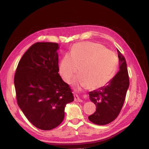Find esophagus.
Segmentation results:
<instances>
[{"label":"esophagus","instance_id":"1","mask_svg":"<svg viewBox=\"0 0 149 149\" xmlns=\"http://www.w3.org/2000/svg\"><path fill=\"white\" fill-rule=\"evenodd\" d=\"M74 100L75 102H82V100L79 99V97L77 95H74Z\"/></svg>","mask_w":149,"mask_h":149}]
</instances>
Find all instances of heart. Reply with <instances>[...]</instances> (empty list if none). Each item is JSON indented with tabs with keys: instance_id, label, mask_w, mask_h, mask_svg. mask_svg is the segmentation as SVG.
Here are the masks:
<instances>
[{
	"instance_id": "b5f03b06",
	"label": "heart",
	"mask_w": 149,
	"mask_h": 149,
	"mask_svg": "<svg viewBox=\"0 0 149 149\" xmlns=\"http://www.w3.org/2000/svg\"><path fill=\"white\" fill-rule=\"evenodd\" d=\"M118 65V58L112 50L102 45L84 42L74 45L70 54L63 57L59 72L62 79L70 83L79 68L81 75L75 81L84 87L97 89L109 81Z\"/></svg>"
}]
</instances>
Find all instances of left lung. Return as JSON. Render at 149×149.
I'll use <instances>...</instances> for the list:
<instances>
[{
    "mask_svg": "<svg viewBox=\"0 0 149 149\" xmlns=\"http://www.w3.org/2000/svg\"><path fill=\"white\" fill-rule=\"evenodd\" d=\"M120 70L107 86L89 92V98L96 105L94 114L88 118L95 124L103 125L112 122L119 115L129 88L130 79L125 57L117 50Z\"/></svg>",
    "mask_w": 149,
    "mask_h": 149,
    "instance_id": "1",
    "label": "left lung"
}]
</instances>
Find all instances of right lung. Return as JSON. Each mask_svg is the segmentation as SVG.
I'll use <instances>...</instances> for the list:
<instances>
[{"mask_svg": "<svg viewBox=\"0 0 149 149\" xmlns=\"http://www.w3.org/2000/svg\"><path fill=\"white\" fill-rule=\"evenodd\" d=\"M58 44L38 42L19 60L14 75L17 104L38 129L50 130L64 118V108L74 100L71 87L58 74Z\"/></svg>", "mask_w": 149, "mask_h": 149, "instance_id": "add662e5", "label": "right lung"}]
</instances>
